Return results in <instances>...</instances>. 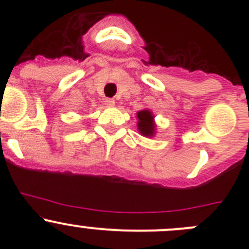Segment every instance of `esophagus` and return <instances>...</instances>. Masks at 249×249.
<instances>
[{
    "instance_id": "1",
    "label": "esophagus",
    "mask_w": 249,
    "mask_h": 249,
    "mask_svg": "<svg viewBox=\"0 0 249 249\" xmlns=\"http://www.w3.org/2000/svg\"><path fill=\"white\" fill-rule=\"evenodd\" d=\"M105 104H106L108 107H113V106H114L115 101L113 99H106V100H105Z\"/></svg>"
}]
</instances>
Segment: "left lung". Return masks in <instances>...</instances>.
I'll return each mask as SVG.
<instances>
[{
    "instance_id": "1",
    "label": "left lung",
    "mask_w": 249,
    "mask_h": 249,
    "mask_svg": "<svg viewBox=\"0 0 249 249\" xmlns=\"http://www.w3.org/2000/svg\"><path fill=\"white\" fill-rule=\"evenodd\" d=\"M139 118V130L143 136H153L155 125L153 123V115L149 110H140L137 113Z\"/></svg>"
}]
</instances>
